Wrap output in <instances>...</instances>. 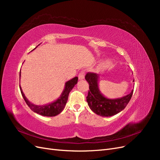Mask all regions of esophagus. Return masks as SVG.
<instances>
[{"label": "esophagus", "instance_id": "esophagus-1", "mask_svg": "<svg viewBox=\"0 0 160 160\" xmlns=\"http://www.w3.org/2000/svg\"><path fill=\"white\" fill-rule=\"evenodd\" d=\"M85 71L84 70H82L79 73V75H78L79 79L81 80L85 78Z\"/></svg>", "mask_w": 160, "mask_h": 160}]
</instances>
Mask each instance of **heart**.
I'll return each mask as SVG.
<instances>
[{
  "label": "heart",
  "instance_id": "1",
  "mask_svg": "<svg viewBox=\"0 0 160 160\" xmlns=\"http://www.w3.org/2000/svg\"><path fill=\"white\" fill-rule=\"evenodd\" d=\"M110 64H111V63H110V61H108V60H107V61H105L103 62V65H102V67H109Z\"/></svg>",
  "mask_w": 160,
  "mask_h": 160
}]
</instances>
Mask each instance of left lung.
I'll use <instances>...</instances> for the list:
<instances>
[{
  "label": "left lung",
  "instance_id": "8db88e82",
  "mask_svg": "<svg viewBox=\"0 0 160 160\" xmlns=\"http://www.w3.org/2000/svg\"><path fill=\"white\" fill-rule=\"evenodd\" d=\"M98 77V74L93 72H88L85 75V79L89 85L87 101L95 113L103 117H110L119 113L126 107L132 98L133 90L122 98L108 99L101 95L99 90Z\"/></svg>",
  "mask_w": 160,
  "mask_h": 160
}]
</instances>
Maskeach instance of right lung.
<instances>
[{"label": "right lung", "instance_id": "right-lung-1", "mask_svg": "<svg viewBox=\"0 0 160 160\" xmlns=\"http://www.w3.org/2000/svg\"><path fill=\"white\" fill-rule=\"evenodd\" d=\"M20 77H21V72H20ZM77 81H78V77H75L73 79L67 81L65 83V89L63 92H62V93L61 95L60 98L56 101H55V102L48 104V105H36L30 103L29 101H28V99L25 98V96L24 95L23 92L21 89V86H20V89H21V92L23 99H25L27 105L30 108V109L32 111H34V112L43 116L53 117V116H55L58 114H59L61 111L63 110L65 106L67 103V99H68V97H69L70 91L77 84Z\"/></svg>", "mask_w": 160, "mask_h": 160}]
</instances>
